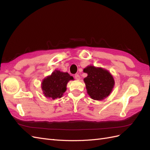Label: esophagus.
Segmentation results:
<instances>
[{
	"instance_id": "obj_1",
	"label": "esophagus",
	"mask_w": 150,
	"mask_h": 150,
	"mask_svg": "<svg viewBox=\"0 0 150 150\" xmlns=\"http://www.w3.org/2000/svg\"><path fill=\"white\" fill-rule=\"evenodd\" d=\"M74 78L76 79H77V80H79L80 79V76H79V74H75L74 75Z\"/></svg>"
}]
</instances>
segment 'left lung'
Wrapping results in <instances>:
<instances>
[{"instance_id": "1", "label": "left lung", "mask_w": 150, "mask_h": 150, "mask_svg": "<svg viewBox=\"0 0 150 150\" xmlns=\"http://www.w3.org/2000/svg\"><path fill=\"white\" fill-rule=\"evenodd\" d=\"M83 72L88 74L84 81L91 98L101 101L110 94L114 87L115 80L110 72L93 66H87Z\"/></svg>"}]
</instances>
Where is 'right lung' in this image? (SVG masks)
Returning a JSON list of instances; mask_svg holds the SVG:
<instances>
[{
  "label": "right lung",
  "instance_id": "right-lung-1",
  "mask_svg": "<svg viewBox=\"0 0 150 150\" xmlns=\"http://www.w3.org/2000/svg\"><path fill=\"white\" fill-rule=\"evenodd\" d=\"M70 80H74V78L67 72L55 70L51 75L43 79L41 86L43 94L46 97L52 99L61 98Z\"/></svg>",
  "mask_w": 150,
  "mask_h": 150
}]
</instances>
